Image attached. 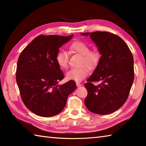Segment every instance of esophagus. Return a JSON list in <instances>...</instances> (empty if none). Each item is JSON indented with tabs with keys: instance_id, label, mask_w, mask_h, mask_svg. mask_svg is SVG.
Segmentation results:
<instances>
[{
	"instance_id": "obj_1",
	"label": "esophagus",
	"mask_w": 146,
	"mask_h": 146,
	"mask_svg": "<svg viewBox=\"0 0 146 146\" xmlns=\"http://www.w3.org/2000/svg\"><path fill=\"white\" fill-rule=\"evenodd\" d=\"M76 86H77V87H80V86H82V84H81L79 83V82H76Z\"/></svg>"
}]
</instances>
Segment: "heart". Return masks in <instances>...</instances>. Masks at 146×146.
<instances>
[{
  "label": "heart",
  "mask_w": 146,
  "mask_h": 146,
  "mask_svg": "<svg viewBox=\"0 0 146 146\" xmlns=\"http://www.w3.org/2000/svg\"><path fill=\"white\" fill-rule=\"evenodd\" d=\"M70 49L71 51L82 55L80 65H85L88 68L93 69L98 65L100 60V54L97 51H90L87 44L82 41H75L71 44ZM55 60L61 69L68 67V56L64 51H60L56 53ZM85 66L78 68L71 69L66 73V78L69 80L80 82L88 75L89 70Z\"/></svg>",
  "instance_id": "heart-1"
}]
</instances>
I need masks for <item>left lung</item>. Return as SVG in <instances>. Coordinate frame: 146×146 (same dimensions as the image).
Returning a JSON list of instances; mask_svg holds the SVG:
<instances>
[{
  "mask_svg": "<svg viewBox=\"0 0 146 146\" xmlns=\"http://www.w3.org/2000/svg\"><path fill=\"white\" fill-rule=\"evenodd\" d=\"M90 35L101 55L99 63L86 83L84 104L98 115L112 113L122 107L134 80V60L127 44L120 36L106 31L81 33ZM93 82H100L95 86Z\"/></svg>",
  "mask_w": 146,
  "mask_h": 146,
  "instance_id": "obj_1",
  "label": "left lung"
}]
</instances>
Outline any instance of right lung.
Returning a JSON list of instances; mask_svg holds the SVG:
<instances>
[{
    "instance_id": "1",
    "label": "right lung",
    "mask_w": 146,
    "mask_h": 146,
    "mask_svg": "<svg viewBox=\"0 0 146 146\" xmlns=\"http://www.w3.org/2000/svg\"><path fill=\"white\" fill-rule=\"evenodd\" d=\"M73 36L39 35L19 56L16 80L21 97L36 115L49 117L60 113L69 95L76 90L73 80L58 85L64 75L55 60L59 48Z\"/></svg>"
}]
</instances>
